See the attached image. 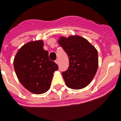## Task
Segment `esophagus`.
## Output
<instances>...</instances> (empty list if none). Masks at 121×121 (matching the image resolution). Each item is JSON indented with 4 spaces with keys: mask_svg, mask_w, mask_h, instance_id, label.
Returning <instances> with one entry per match:
<instances>
[{
    "mask_svg": "<svg viewBox=\"0 0 121 121\" xmlns=\"http://www.w3.org/2000/svg\"><path fill=\"white\" fill-rule=\"evenodd\" d=\"M55 62L57 63V64H58V63H59V61H58V59H56V60Z\"/></svg>",
    "mask_w": 121,
    "mask_h": 121,
    "instance_id": "esophagus-1",
    "label": "esophagus"
}]
</instances>
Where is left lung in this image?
<instances>
[{"label": "left lung", "mask_w": 121, "mask_h": 121, "mask_svg": "<svg viewBox=\"0 0 121 121\" xmlns=\"http://www.w3.org/2000/svg\"><path fill=\"white\" fill-rule=\"evenodd\" d=\"M59 44L67 53L69 66L62 72L67 86L80 89L91 82L98 69V52L86 39L77 35L60 37Z\"/></svg>", "instance_id": "1"}]
</instances>
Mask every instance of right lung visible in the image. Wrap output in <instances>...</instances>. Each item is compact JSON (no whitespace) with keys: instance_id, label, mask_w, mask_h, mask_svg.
Masks as SVG:
<instances>
[{"instance_id":"1","label":"right lung","mask_w":121,"mask_h":121,"mask_svg":"<svg viewBox=\"0 0 121 121\" xmlns=\"http://www.w3.org/2000/svg\"><path fill=\"white\" fill-rule=\"evenodd\" d=\"M15 73L25 88L34 94H42L49 89L54 72L58 66L43 49L42 40L29 42L17 52L13 61Z\"/></svg>"}]
</instances>
